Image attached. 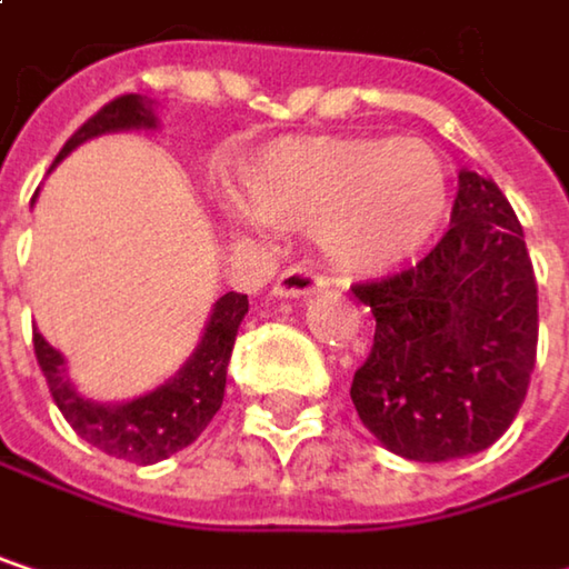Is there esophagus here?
<instances>
[{
	"label": "esophagus",
	"instance_id": "34e87169",
	"mask_svg": "<svg viewBox=\"0 0 569 569\" xmlns=\"http://www.w3.org/2000/svg\"><path fill=\"white\" fill-rule=\"evenodd\" d=\"M322 289H326V280L319 273H312L306 267H289L277 277L270 296H277V299H306V296H316Z\"/></svg>",
	"mask_w": 569,
	"mask_h": 569
}]
</instances>
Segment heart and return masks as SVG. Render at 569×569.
<instances>
[{
    "instance_id": "obj_1",
    "label": "heart",
    "mask_w": 569,
    "mask_h": 569,
    "mask_svg": "<svg viewBox=\"0 0 569 569\" xmlns=\"http://www.w3.org/2000/svg\"><path fill=\"white\" fill-rule=\"evenodd\" d=\"M233 230H316L326 260L352 277L415 260L445 227L451 177L415 138H283L237 177Z\"/></svg>"
}]
</instances>
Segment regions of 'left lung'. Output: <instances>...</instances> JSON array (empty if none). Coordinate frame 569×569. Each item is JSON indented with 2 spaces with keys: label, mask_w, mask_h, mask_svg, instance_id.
<instances>
[{
  "label": "left lung",
  "mask_w": 569,
  "mask_h": 569,
  "mask_svg": "<svg viewBox=\"0 0 569 569\" xmlns=\"http://www.w3.org/2000/svg\"><path fill=\"white\" fill-rule=\"evenodd\" d=\"M352 292L376 316V342L349 396L382 448L438 465L511 428L537 359V280L491 177L465 168L441 243L418 267Z\"/></svg>",
  "instance_id": "8db88e82"
}]
</instances>
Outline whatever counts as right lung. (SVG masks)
<instances>
[{"label":"right lung","mask_w":569,"mask_h":569,"mask_svg":"<svg viewBox=\"0 0 569 569\" xmlns=\"http://www.w3.org/2000/svg\"><path fill=\"white\" fill-rule=\"evenodd\" d=\"M158 128H161V118L151 98L121 94L111 104H104L94 118H88L64 141L52 168H58L74 148H81L91 138L118 134V131H158ZM247 309L250 302L243 292H223L213 302L203 336L197 349L187 356V362L158 389L124 398V401H94V398L81 396L68 376L64 356L52 342H46L39 329H36V359L46 372L58 411L88 445L131 465H158L177 451H183L187 445H193L200 431L210 425V418L220 411L230 352H233L237 329Z\"/></svg>","instance_id":"add662e5"}]
</instances>
